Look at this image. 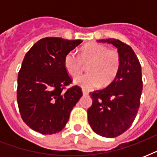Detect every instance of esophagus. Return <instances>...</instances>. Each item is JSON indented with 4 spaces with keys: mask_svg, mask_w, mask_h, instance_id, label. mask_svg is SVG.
Segmentation results:
<instances>
[{
    "mask_svg": "<svg viewBox=\"0 0 157 157\" xmlns=\"http://www.w3.org/2000/svg\"><path fill=\"white\" fill-rule=\"evenodd\" d=\"M82 92H83V94L84 95H88L89 94V92L86 90H82Z\"/></svg>",
    "mask_w": 157,
    "mask_h": 157,
    "instance_id": "esophagus-1",
    "label": "esophagus"
}]
</instances>
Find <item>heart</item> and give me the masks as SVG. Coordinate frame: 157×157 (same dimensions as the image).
I'll return each instance as SVG.
<instances>
[{
	"label": "heart",
	"instance_id": "heart-1",
	"mask_svg": "<svg viewBox=\"0 0 157 157\" xmlns=\"http://www.w3.org/2000/svg\"><path fill=\"white\" fill-rule=\"evenodd\" d=\"M86 65V74L74 79V82L82 88L90 90L98 86H107L116 77L121 66V56L114 49L96 42L86 44L80 50L79 56L73 51L65 55L63 65L71 76H78Z\"/></svg>",
	"mask_w": 157,
	"mask_h": 157
}]
</instances>
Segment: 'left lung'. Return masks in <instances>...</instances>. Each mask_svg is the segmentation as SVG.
Masks as SVG:
<instances>
[{"instance_id":"obj_1","label":"left lung","mask_w":157,"mask_h":157,"mask_svg":"<svg viewBox=\"0 0 157 157\" xmlns=\"http://www.w3.org/2000/svg\"><path fill=\"white\" fill-rule=\"evenodd\" d=\"M98 41L117 48L121 66L109 86L90 93L93 103L87 111L88 121L97 134L115 138L131 126L139 111L143 90L141 65L129 45L111 38Z\"/></svg>"}]
</instances>
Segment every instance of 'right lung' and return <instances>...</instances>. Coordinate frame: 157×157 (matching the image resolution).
Masks as SVG:
<instances>
[{
  "instance_id": "right-lung-1",
  "label": "right lung",
  "mask_w": 157,
  "mask_h": 157,
  "mask_svg": "<svg viewBox=\"0 0 157 157\" xmlns=\"http://www.w3.org/2000/svg\"><path fill=\"white\" fill-rule=\"evenodd\" d=\"M83 40L60 37L40 39L28 50L18 75L17 102L21 117L42 134L61 131L82 96L64 67V57Z\"/></svg>"
}]
</instances>
